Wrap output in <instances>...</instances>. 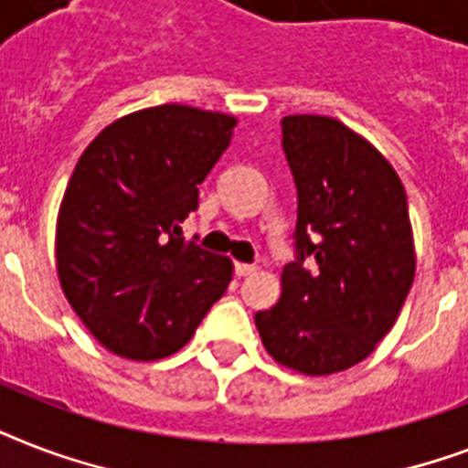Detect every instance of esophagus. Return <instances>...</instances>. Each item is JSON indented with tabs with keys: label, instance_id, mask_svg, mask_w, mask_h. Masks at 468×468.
<instances>
[{
	"label": "esophagus",
	"instance_id": "34e87169",
	"mask_svg": "<svg viewBox=\"0 0 468 468\" xmlns=\"http://www.w3.org/2000/svg\"><path fill=\"white\" fill-rule=\"evenodd\" d=\"M255 271H257L255 264H245V262L235 264V274H238V277H250V274H255Z\"/></svg>",
	"mask_w": 468,
	"mask_h": 468
}]
</instances>
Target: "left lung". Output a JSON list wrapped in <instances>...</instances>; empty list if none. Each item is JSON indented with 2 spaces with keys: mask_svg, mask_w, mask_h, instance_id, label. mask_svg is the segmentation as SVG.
Listing matches in <instances>:
<instances>
[{
  "mask_svg": "<svg viewBox=\"0 0 468 468\" xmlns=\"http://www.w3.org/2000/svg\"><path fill=\"white\" fill-rule=\"evenodd\" d=\"M282 133L299 189V262L282 270V299L255 323L274 362L327 377L367 359L399 320L415 279L413 228L400 176L367 138L315 113L286 116Z\"/></svg>",
  "mask_w": 468,
  "mask_h": 468,
  "instance_id": "left-lung-1",
  "label": "left lung"
}]
</instances>
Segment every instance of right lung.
Segmentation results:
<instances>
[{"label":"right lung","mask_w":468,"mask_h":468,"mask_svg":"<svg viewBox=\"0 0 468 468\" xmlns=\"http://www.w3.org/2000/svg\"><path fill=\"white\" fill-rule=\"evenodd\" d=\"M235 116L162 104L121 116L87 145L62 197L55 267L69 306L109 352L175 355L233 279L230 257L184 240L198 184Z\"/></svg>","instance_id":"1"}]
</instances>
